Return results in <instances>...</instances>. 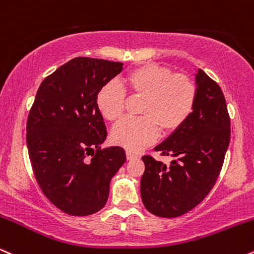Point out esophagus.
I'll return each mask as SVG.
<instances>
[{"label":"esophagus","instance_id":"esophagus-1","mask_svg":"<svg viewBox=\"0 0 254 254\" xmlns=\"http://www.w3.org/2000/svg\"><path fill=\"white\" fill-rule=\"evenodd\" d=\"M126 157H127V160H132L134 158H138V156H136L135 153H133V152H129V151L126 152Z\"/></svg>","mask_w":254,"mask_h":254}]
</instances>
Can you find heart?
<instances>
[{
    "instance_id": "obj_1",
    "label": "heart",
    "mask_w": 254,
    "mask_h": 254,
    "mask_svg": "<svg viewBox=\"0 0 254 254\" xmlns=\"http://www.w3.org/2000/svg\"><path fill=\"white\" fill-rule=\"evenodd\" d=\"M124 85L134 96L144 97L140 119H125L113 128L115 145L138 152L151 145L163 132H174L191 115L196 102V85L189 76L174 73L158 64L134 67L125 76ZM126 91L115 82L104 84L96 96V106L107 121L115 122L124 114Z\"/></svg>"
}]
</instances>
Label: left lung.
<instances>
[{
    "mask_svg": "<svg viewBox=\"0 0 254 254\" xmlns=\"http://www.w3.org/2000/svg\"><path fill=\"white\" fill-rule=\"evenodd\" d=\"M191 115L154 151L175 158L169 166L144 156L140 192L153 215L177 217L195 208L213 189L231 138V120L219 84L198 68Z\"/></svg>",
    "mask_w": 254,
    "mask_h": 254,
    "instance_id": "1",
    "label": "left lung"
}]
</instances>
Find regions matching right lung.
I'll return each mask as SVG.
<instances>
[{"label":"right lung","instance_id":"right-lung-1","mask_svg":"<svg viewBox=\"0 0 254 254\" xmlns=\"http://www.w3.org/2000/svg\"><path fill=\"white\" fill-rule=\"evenodd\" d=\"M122 65L77 57L46 77L35 95L26 128L29 159L44 195L68 215L102 209L110 181L126 162L122 147L101 148L107 129L96 106L97 92Z\"/></svg>","mask_w":254,"mask_h":254}]
</instances>
